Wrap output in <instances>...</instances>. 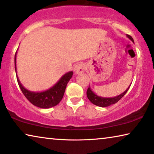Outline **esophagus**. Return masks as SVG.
<instances>
[{"label": "esophagus", "mask_w": 154, "mask_h": 154, "mask_svg": "<svg viewBox=\"0 0 154 154\" xmlns=\"http://www.w3.org/2000/svg\"><path fill=\"white\" fill-rule=\"evenodd\" d=\"M86 70V66L82 63H77L74 68V71L76 74H81V73L84 72Z\"/></svg>", "instance_id": "obj_1"}]
</instances>
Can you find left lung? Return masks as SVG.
<instances>
[{
  "mask_svg": "<svg viewBox=\"0 0 154 154\" xmlns=\"http://www.w3.org/2000/svg\"><path fill=\"white\" fill-rule=\"evenodd\" d=\"M127 36L131 39V40L134 42L133 38L129 35H127ZM130 88V86L127 88L126 91L121 94L119 96H117L114 98H102V97H99L98 96H96V94H94V92L91 90L90 87L88 88L87 91H86V96H87V98L88 100L91 102L93 104L96 105L97 106H99V107H107V106L112 105L113 104H115L117 103L119 100L123 98L124 96V95L126 94V92L128 91Z\"/></svg>",
  "mask_w": 154,
  "mask_h": 154,
  "instance_id": "8db88e82",
  "label": "left lung"
}]
</instances>
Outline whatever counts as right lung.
I'll list each match as a JSON object with an SVG mask.
<instances>
[{"mask_svg":"<svg viewBox=\"0 0 154 154\" xmlns=\"http://www.w3.org/2000/svg\"><path fill=\"white\" fill-rule=\"evenodd\" d=\"M16 56L17 52L15 53L14 56L15 71H16ZM73 72L66 73L60 78L58 83L55 86H54L52 88L45 91L40 93L31 92L26 90L21 85L20 82L18 79V77H17V79L23 94L24 95L30 103L38 107L47 109V108L54 107L60 103L63 97L67 84L70 81Z\"/></svg>","mask_w":154,"mask_h":154,"instance_id":"right-lung-1","label":"right lung"}]
</instances>
